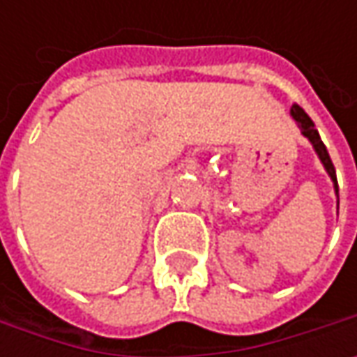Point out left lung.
I'll return each mask as SVG.
<instances>
[{"mask_svg": "<svg viewBox=\"0 0 357 357\" xmlns=\"http://www.w3.org/2000/svg\"><path fill=\"white\" fill-rule=\"evenodd\" d=\"M290 115L296 121V125H298V129L300 132L308 139L312 146H314V151H316V155L318 158L322 160L324 169L326 172L330 174V178H332V183H334V190H336V197H337V178H336V169H334V165H332V158L328 155V149H326V144L322 143V139H320V132L316 130L314 127V121L306 115V111L302 109V107H298V105H292V109H290ZM340 202V200H337Z\"/></svg>", "mask_w": 357, "mask_h": 357, "instance_id": "obj_1", "label": "left lung"}]
</instances>
